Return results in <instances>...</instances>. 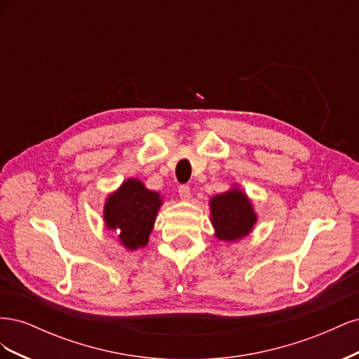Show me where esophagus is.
I'll use <instances>...</instances> for the list:
<instances>
[{"mask_svg": "<svg viewBox=\"0 0 359 359\" xmlns=\"http://www.w3.org/2000/svg\"><path fill=\"white\" fill-rule=\"evenodd\" d=\"M178 193H180V198L182 201H189L191 198V193H190V187L187 184H182V186L178 187Z\"/></svg>", "mask_w": 359, "mask_h": 359, "instance_id": "esophagus-1", "label": "esophagus"}]
</instances>
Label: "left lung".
<instances>
[{"label": "left lung", "instance_id": "obj_1", "mask_svg": "<svg viewBox=\"0 0 359 359\" xmlns=\"http://www.w3.org/2000/svg\"><path fill=\"white\" fill-rule=\"evenodd\" d=\"M215 236L223 241H236L252 232L256 214L248 198L238 189L217 194L210 202Z\"/></svg>", "mask_w": 359, "mask_h": 359}]
</instances>
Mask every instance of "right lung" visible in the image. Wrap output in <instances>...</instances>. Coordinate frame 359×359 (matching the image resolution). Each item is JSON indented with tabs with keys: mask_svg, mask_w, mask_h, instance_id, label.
<instances>
[{
	"mask_svg": "<svg viewBox=\"0 0 359 359\" xmlns=\"http://www.w3.org/2000/svg\"><path fill=\"white\" fill-rule=\"evenodd\" d=\"M160 206L158 193L145 189L139 180H127L106 201V227L119 233V243L126 248L144 247L154 227Z\"/></svg>",
	"mask_w": 359,
	"mask_h": 359,
	"instance_id": "obj_1",
	"label": "right lung"
}]
</instances>
